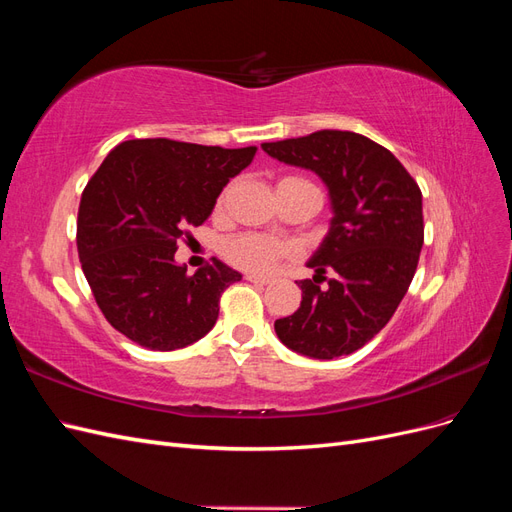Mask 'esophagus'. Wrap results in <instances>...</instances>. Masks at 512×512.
I'll use <instances>...</instances> for the list:
<instances>
[{
    "instance_id": "1",
    "label": "esophagus",
    "mask_w": 512,
    "mask_h": 512,
    "mask_svg": "<svg viewBox=\"0 0 512 512\" xmlns=\"http://www.w3.org/2000/svg\"><path fill=\"white\" fill-rule=\"evenodd\" d=\"M245 280H247V282H252V284L265 286V284H271V282H273V277H269V275H256V273H250V275H245Z\"/></svg>"
}]
</instances>
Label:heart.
<instances>
[{
  "mask_svg": "<svg viewBox=\"0 0 512 512\" xmlns=\"http://www.w3.org/2000/svg\"><path fill=\"white\" fill-rule=\"evenodd\" d=\"M284 181H303L297 177H288ZM288 254V247L271 237L262 235H239L224 243V256L241 269L247 271H267L277 260Z\"/></svg>",
  "mask_w": 512,
  "mask_h": 512,
  "instance_id": "obj_1",
  "label": "heart"
}]
</instances>
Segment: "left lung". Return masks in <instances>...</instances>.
<instances>
[{
  "label": "left lung",
  "instance_id": "left-lung-1",
  "mask_svg": "<svg viewBox=\"0 0 512 512\" xmlns=\"http://www.w3.org/2000/svg\"><path fill=\"white\" fill-rule=\"evenodd\" d=\"M260 147L316 173L333 213L307 260L314 280L297 282L301 307L275 320V333L309 359L352 354L384 329L408 292L423 247L421 190L389 149L356 132L320 130ZM327 270L331 278L323 277Z\"/></svg>",
  "mask_w": 512,
  "mask_h": 512
}]
</instances>
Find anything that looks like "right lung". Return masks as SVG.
<instances>
[{
	"instance_id": "add662e5",
	"label": "right lung",
	"mask_w": 512,
	"mask_h": 512,
	"mask_svg": "<svg viewBox=\"0 0 512 512\" xmlns=\"http://www.w3.org/2000/svg\"><path fill=\"white\" fill-rule=\"evenodd\" d=\"M254 156L256 147L136 138L108 153L87 183L76 224L83 273L104 318L138 346L177 350L213 329L222 292L241 273L213 258L188 275L177 241L207 222Z\"/></svg>"
}]
</instances>
